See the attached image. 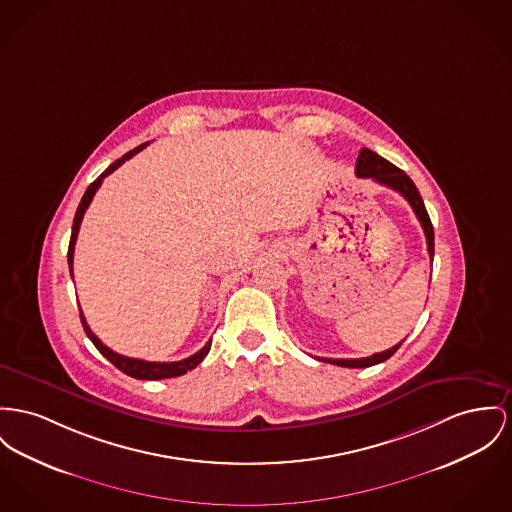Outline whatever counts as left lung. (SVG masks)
<instances>
[{
  "mask_svg": "<svg viewBox=\"0 0 512 512\" xmlns=\"http://www.w3.org/2000/svg\"><path fill=\"white\" fill-rule=\"evenodd\" d=\"M355 174L361 176V178H373L378 184L400 192L408 200L409 205L413 207V211L417 215V219H419V223H421V227H423V233H425V239H427V250H429V256L433 260V254H435L433 225H431V219H429L425 204L419 196V190L415 188V184H413V180L409 178L408 174L400 171L398 167H394L384 157L376 155L375 151H371V149H361L359 151ZM400 345H402V341L398 345L382 351V353H375V355L363 357V359H320V361H326V363H332V365H338V367H347V369H365V367H373V365H378V363L390 359L398 351Z\"/></svg>",
  "mask_w": 512,
  "mask_h": 512,
  "instance_id": "obj_1",
  "label": "left lung"
}]
</instances>
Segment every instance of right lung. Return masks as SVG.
<instances>
[{
    "instance_id": "obj_1",
    "label": "right lung",
    "mask_w": 512,
    "mask_h": 512,
    "mask_svg": "<svg viewBox=\"0 0 512 512\" xmlns=\"http://www.w3.org/2000/svg\"><path fill=\"white\" fill-rule=\"evenodd\" d=\"M147 143H143V145H139L136 149H132V151H128L122 159H118V161H114L106 171L95 180V182H91V186L87 188V192L83 194V198H81V202L77 205V211H75V217H73V227H71V239H69V248H68V264H69V273L73 275V250H75V240H77V233H79V227H81V221H83V215H85V211H87V207L91 204V200H93V196L97 194V190H99V186L103 184L104 176H108L110 172L116 171L124 161H128V159H132L134 155H136L137 151H141L143 147H145ZM81 324H83V330H85V334H87V338L95 343V347L103 353L104 357L116 367V369H120L122 373H126L128 376H134V378H141V380H159V378H172V376H180L184 375V373H188V371H192L194 367H198L202 361L205 359V355L209 353V347H211V340L205 343L204 347L198 351V353H194L192 357H188V359H182V361H172V363H155V361H143V359H132V357H124V355H120V353H116V351H112L110 347H106L103 341L99 340L93 332H91V328H89V324H87V320H85V316H83V312H81Z\"/></svg>"
}]
</instances>
